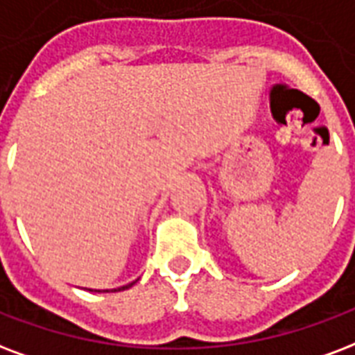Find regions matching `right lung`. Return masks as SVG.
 Here are the masks:
<instances>
[{
	"label": "right lung",
	"instance_id": "right-lung-1",
	"mask_svg": "<svg viewBox=\"0 0 355 355\" xmlns=\"http://www.w3.org/2000/svg\"><path fill=\"white\" fill-rule=\"evenodd\" d=\"M135 283V281H134ZM134 283H128V285H123V286H119V288H112V292H121V291H126V288H130V286L134 285ZM93 292V291H91ZM94 292H110L107 291V288H105V291H94Z\"/></svg>",
	"mask_w": 355,
	"mask_h": 355
}]
</instances>
